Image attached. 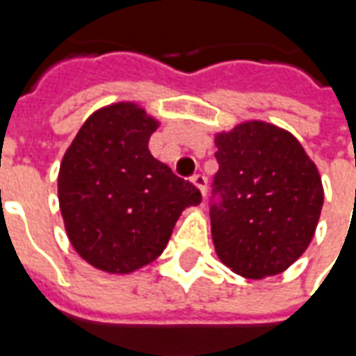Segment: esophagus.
Returning <instances> with one entry per match:
<instances>
[{
    "mask_svg": "<svg viewBox=\"0 0 356 356\" xmlns=\"http://www.w3.org/2000/svg\"><path fill=\"white\" fill-rule=\"evenodd\" d=\"M193 183L198 186V191H200L202 196H206V193H208V179H206V175H200V173L194 175Z\"/></svg>",
    "mask_w": 356,
    "mask_h": 356,
    "instance_id": "1",
    "label": "esophagus"
}]
</instances>
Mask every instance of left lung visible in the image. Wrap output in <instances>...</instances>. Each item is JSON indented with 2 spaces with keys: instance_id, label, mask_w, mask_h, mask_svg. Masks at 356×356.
Instances as JSON below:
<instances>
[{
  "instance_id": "obj_1",
  "label": "left lung",
  "mask_w": 356,
  "mask_h": 356,
  "mask_svg": "<svg viewBox=\"0 0 356 356\" xmlns=\"http://www.w3.org/2000/svg\"><path fill=\"white\" fill-rule=\"evenodd\" d=\"M211 238L217 257L244 278L278 275L303 255L324 204L321 173L299 140L252 120L216 135Z\"/></svg>"
}]
</instances>
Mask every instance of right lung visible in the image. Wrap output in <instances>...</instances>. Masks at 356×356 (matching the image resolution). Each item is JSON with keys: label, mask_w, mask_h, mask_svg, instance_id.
Instances as JSON below:
<instances>
[{"label": "right lung", "mask_w": 356, "mask_h": 356, "mask_svg": "<svg viewBox=\"0 0 356 356\" xmlns=\"http://www.w3.org/2000/svg\"><path fill=\"white\" fill-rule=\"evenodd\" d=\"M158 125L137 102L102 106L60 162L58 206L68 240L81 259L110 275L154 261L183 209L202 202L193 183L150 154Z\"/></svg>", "instance_id": "add662e5"}]
</instances>
